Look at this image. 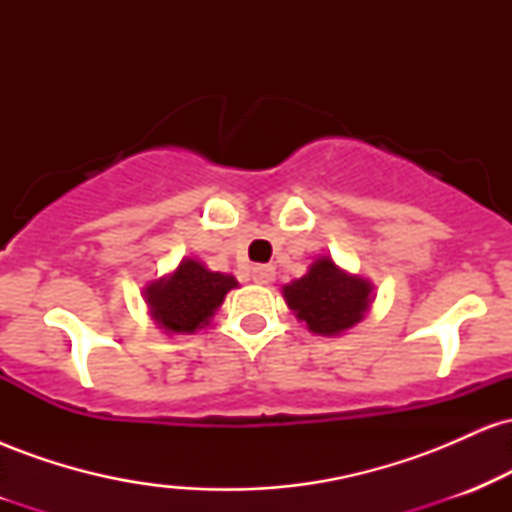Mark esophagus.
Here are the masks:
<instances>
[{
  "label": "esophagus",
  "instance_id": "34e87169",
  "mask_svg": "<svg viewBox=\"0 0 512 512\" xmlns=\"http://www.w3.org/2000/svg\"><path fill=\"white\" fill-rule=\"evenodd\" d=\"M250 276H252V281H255V284L267 286V284H272V281H274V267H272V264H257V267L250 269Z\"/></svg>",
  "mask_w": 512,
  "mask_h": 512
}]
</instances>
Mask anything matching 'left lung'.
<instances>
[{"instance_id":"left-lung-1","label":"left lung","mask_w":512,"mask_h":512,"mask_svg":"<svg viewBox=\"0 0 512 512\" xmlns=\"http://www.w3.org/2000/svg\"><path fill=\"white\" fill-rule=\"evenodd\" d=\"M373 281L346 272L330 255H320L301 279H293L281 293L298 320L313 334L339 337L354 330L375 301Z\"/></svg>"}]
</instances>
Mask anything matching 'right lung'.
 <instances>
[{
    "label": "right lung",
    "instance_id": "obj_1",
    "mask_svg": "<svg viewBox=\"0 0 512 512\" xmlns=\"http://www.w3.org/2000/svg\"><path fill=\"white\" fill-rule=\"evenodd\" d=\"M236 286L233 274L211 272L195 257H182L173 272L146 284L144 301L151 320L166 334H195L209 325L226 293Z\"/></svg>",
    "mask_w": 512,
    "mask_h": 512
}]
</instances>
